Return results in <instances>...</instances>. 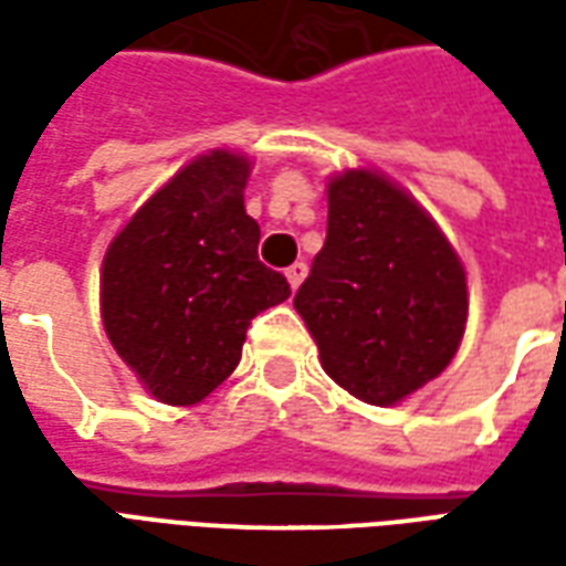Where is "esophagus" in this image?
Here are the masks:
<instances>
[{
  "instance_id": "obj_1",
  "label": "esophagus",
  "mask_w": 566,
  "mask_h": 566,
  "mask_svg": "<svg viewBox=\"0 0 566 566\" xmlns=\"http://www.w3.org/2000/svg\"><path fill=\"white\" fill-rule=\"evenodd\" d=\"M284 279H287V284H291V291H296V287L303 284V279H306V263H294V266H287V270H284Z\"/></svg>"
}]
</instances>
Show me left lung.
<instances>
[{
  "label": "left lung",
  "instance_id": "obj_1",
  "mask_svg": "<svg viewBox=\"0 0 566 566\" xmlns=\"http://www.w3.org/2000/svg\"><path fill=\"white\" fill-rule=\"evenodd\" d=\"M294 308L339 388L394 406L458 355L467 270L409 190L379 169H345L327 181V242Z\"/></svg>",
  "mask_w": 566,
  "mask_h": 566
}]
</instances>
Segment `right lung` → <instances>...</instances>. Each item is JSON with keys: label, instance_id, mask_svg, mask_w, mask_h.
<instances>
[{"label": "right lung", "instance_id": "1", "mask_svg": "<svg viewBox=\"0 0 566 566\" xmlns=\"http://www.w3.org/2000/svg\"><path fill=\"white\" fill-rule=\"evenodd\" d=\"M248 175L245 154H199L105 248V336L142 388L166 406L202 403L239 364L251 318L291 296L282 272L258 260Z\"/></svg>", "mask_w": 566, "mask_h": 566}]
</instances>
